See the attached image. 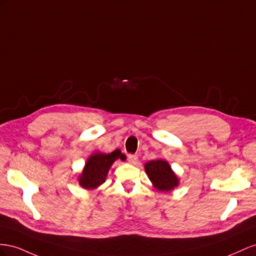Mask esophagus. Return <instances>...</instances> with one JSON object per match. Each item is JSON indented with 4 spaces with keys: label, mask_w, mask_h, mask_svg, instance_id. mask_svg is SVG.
<instances>
[{
    "label": "esophagus",
    "mask_w": 256,
    "mask_h": 256,
    "mask_svg": "<svg viewBox=\"0 0 256 256\" xmlns=\"http://www.w3.org/2000/svg\"><path fill=\"white\" fill-rule=\"evenodd\" d=\"M128 163H130V164H133V165H135V164L137 163L138 158H137V156L130 154V156H128Z\"/></svg>",
    "instance_id": "1"
}]
</instances>
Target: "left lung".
<instances>
[{
    "label": "left lung",
    "mask_w": 256,
    "mask_h": 256,
    "mask_svg": "<svg viewBox=\"0 0 256 256\" xmlns=\"http://www.w3.org/2000/svg\"><path fill=\"white\" fill-rule=\"evenodd\" d=\"M144 170L153 188L160 192H170L179 186V178L165 160L158 158L144 164Z\"/></svg>",
    "instance_id": "obj_1"
}]
</instances>
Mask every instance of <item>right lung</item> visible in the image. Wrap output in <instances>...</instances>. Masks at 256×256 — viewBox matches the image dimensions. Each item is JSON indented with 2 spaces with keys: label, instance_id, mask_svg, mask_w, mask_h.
Instances as JSON below:
<instances>
[{
  "label": "right lung",
  "instance_id": "right-lung-1",
  "mask_svg": "<svg viewBox=\"0 0 256 256\" xmlns=\"http://www.w3.org/2000/svg\"><path fill=\"white\" fill-rule=\"evenodd\" d=\"M118 158L126 160V156L122 154L119 149L112 153L93 152L88 158L82 174L77 178L79 186L86 190H96L106 181L109 170Z\"/></svg>",
  "mask_w": 256,
  "mask_h": 256
}]
</instances>
